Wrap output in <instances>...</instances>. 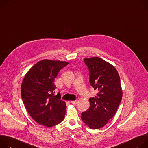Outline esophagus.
<instances>
[{"instance_id": "34e87169", "label": "esophagus", "mask_w": 148, "mask_h": 148, "mask_svg": "<svg viewBox=\"0 0 148 148\" xmlns=\"http://www.w3.org/2000/svg\"><path fill=\"white\" fill-rule=\"evenodd\" d=\"M71 103L73 105H76L77 103V100H76V101H71Z\"/></svg>"}]
</instances>
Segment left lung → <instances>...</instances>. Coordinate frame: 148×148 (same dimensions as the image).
<instances>
[{
	"label": "left lung",
	"mask_w": 148,
	"mask_h": 148,
	"mask_svg": "<svg viewBox=\"0 0 148 148\" xmlns=\"http://www.w3.org/2000/svg\"><path fill=\"white\" fill-rule=\"evenodd\" d=\"M89 71V82L96 96L89 98L90 108L81 119L90 129L104 126L115 114L122 97L120 77L116 68L98 57L85 58Z\"/></svg>",
	"instance_id": "obj_1"
}]
</instances>
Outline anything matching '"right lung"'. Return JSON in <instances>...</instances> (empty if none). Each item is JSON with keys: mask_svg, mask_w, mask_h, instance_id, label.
<instances>
[{"mask_svg": "<svg viewBox=\"0 0 148 148\" xmlns=\"http://www.w3.org/2000/svg\"><path fill=\"white\" fill-rule=\"evenodd\" d=\"M68 62L44 59L26 74L21 85L23 103L30 115L40 125L50 127L64 119L66 106L60 94L54 95V84L58 72Z\"/></svg>", "mask_w": 148, "mask_h": 148, "instance_id": "add662e5", "label": "right lung"}]
</instances>
